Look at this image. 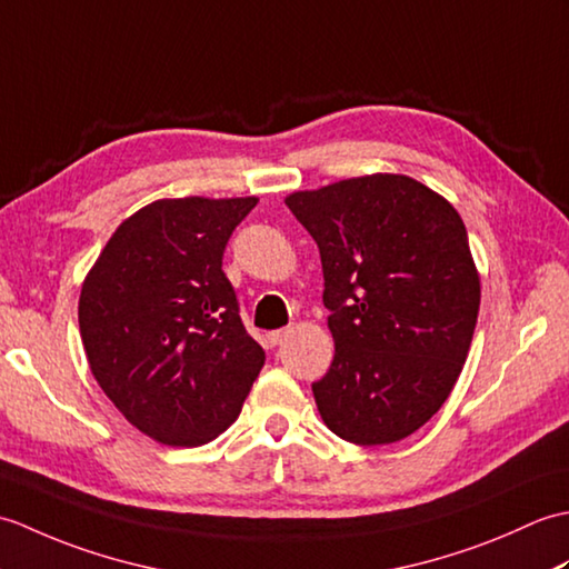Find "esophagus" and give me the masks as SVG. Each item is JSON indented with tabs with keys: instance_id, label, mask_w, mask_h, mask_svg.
Segmentation results:
<instances>
[{
	"instance_id": "obj_1",
	"label": "esophagus",
	"mask_w": 569,
	"mask_h": 569,
	"mask_svg": "<svg viewBox=\"0 0 569 569\" xmlns=\"http://www.w3.org/2000/svg\"><path fill=\"white\" fill-rule=\"evenodd\" d=\"M286 335H288V328H281V330H271L266 337H269L271 345H281L286 340Z\"/></svg>"
}]
</instances>
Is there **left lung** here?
<instances>
[{
  "label": "left lung",
  "instance_id": "1",
  "mask_svg": "<svg viewBox=\"0 0 569 569\" xmlns=\"http://www.w3.org/2000/svg\"><path fill=\"white\" fill-rule=\"evenodd\" d=\"M286 204L322 261L335 359L312 393L325 426L355 445L408 438L447 401L475 335L481 291L462 217L393 173Z\"/></svg>",
  "mask_w": 569,
  "mask_h": 569
}]
</instances>
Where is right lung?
<instances>
[{
  "label": "right lung",
  "instance_id": "1",
  "mask_svg": "<svg viewBox=\"0 0 569 569\" xmlns=\"http://www.w3.org/2000/svg\"><path fill=\"white\" fill-rule=\"evenodd\" d=\"M257 198L156 200L117 227L82 283L92 377L131 426L173 447L214 440L263 367L222 271Z\"/></svg>",
  "mask_w": 569,
  "mask_h": 569
}]
</instances>
